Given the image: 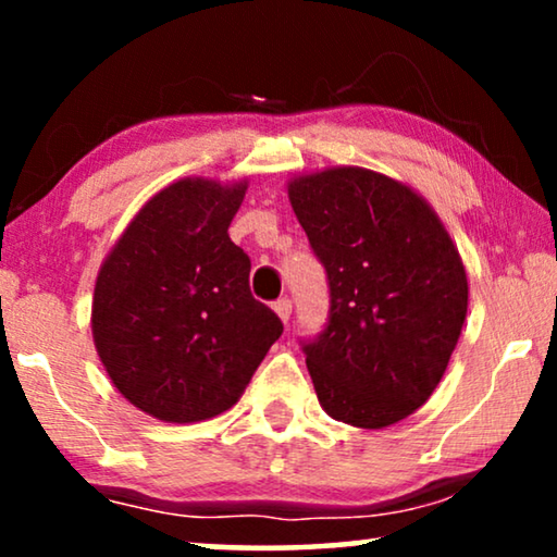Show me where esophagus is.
I'll use <instances>...</instances> for the list:
<instances>
[{
    "label": "esophagus",
    "mask_w": 557,
    "mask_h": 557,
    "mask_svg": "<svg viewBox=\"0 0 557 557\" xmlns=\"http://www.w3.org/2000/svg\"><path fill=\"white\" fill-rule=\"evenodd\" d=\"M273 311H276L281 322L286 324L288 319H292V301H288V299H278L276 304H273Z\"/></svg>",
    "instance_id": "34e87169"
}]
</instances>
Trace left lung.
Segmentation results:
<instances>
[{"label":"left lung","instance_id":"1","mask_svg":"<svg viewBox=\"0 0 557 557\" xmlns=\"http://www.w3.org/2000/svg\"><path fill=\"white\" fill-rule=\"evenodd\" d=\"M288 202L330 278L322 337L304 347L324 413L380 431L436 391L469 307L467 269L423 195L364 166L294 174Z\"/></svg>","mask_w":557,"mask_h":557}]
</instances>
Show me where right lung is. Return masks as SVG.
I'll use <instances>...</instances> for the list:
<instances>
[{"mask_svg":"<svg viewBox=\"0 0 557 557\" xmlns=\"http://www.w3.org/2000/svg\"><path fill=\"white\" fill-rule=\"evenodd\" d=\"M248 180L182 177L141 205L96 276L90 332L111 383L164 423L233 408L284 324L227 235Z\"/></svg>","mask_w":557,"mask_h":557,"instance_id":"add662e5","label":"right lung"}]
</instances>
